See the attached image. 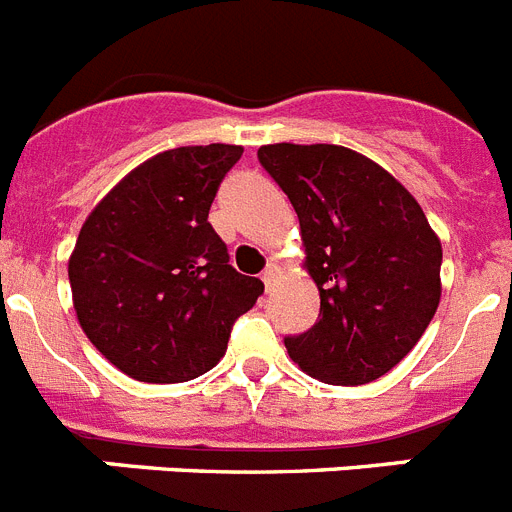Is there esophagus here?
Wrapping results in <instances>:
<instances>
[{"label": "esophagus", "mask_w": 512, "mask_h": 512, "mask_svg": "<svg viewBox=\"0 0 512 512\" xmlns=\"http://www.w3.org/2000/svg\"><path fill=\"white\" fill-rule=\"evenodd\" d=\"M277 274H279V269H277V266H274V264H269V266H266V269H264V274H261V279H264L266 292H269V289H271V282H274V277H277Z\"/></svg>", "instance_id": "34e87169"}]
</instances>
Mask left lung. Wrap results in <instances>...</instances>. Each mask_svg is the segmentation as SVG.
<instances>
[{"label":"left lung","mask_w":512,"mask_h":512,"mask_svg":"<svg viewBox=\"0 0 512 512\" xmlns=\"http://www.w3.org/2000/svg\"><path fill=\"white\" fill-rule=\"evenodd\" d=\"M259 164L300 217L318 323L284 336L302 372L366 384L413 351L441 300V241L413 194L343 146L259 148Z\"/></svg>","instance_id":"8db88e82"}]
</instances>
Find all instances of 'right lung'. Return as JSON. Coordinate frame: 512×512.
<instances>
[{
	"instance_id": "add662e5",
	"label": "right lung",
	"mask_w": 512,
	"mask_h": 512,
	"mask_svg": "<svg viewBox=\"0 0 512 512\" xmlns=\"http://www.w3.org/2000/svg\"><path fill=\"white\" fill-rule=\"evenodd\" d=\"M241 146H184L130 171L87 217L69 261L76 318L138 382H189L223 359L264 284L230 266L207 223Z\"/></svg>"
}]
</instances>
